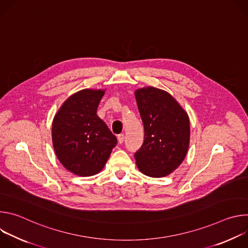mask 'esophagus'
Masks as SVG:
<instances>
[{
	"mask_svg": "<svg viewBox=\"0 0 248 248\" xmlns=\"http://www.w3.org/2000/svg\"><path fill=\"white\" fill-rule=\"evenodd\" d=\"M124 135L122 133V134H119L118 135V141H119V143L120 144H122L123 142H124Z\"/></svg>",
	"mask_w": 248,
	"mask_h": 248,
	"instance_id": "34e87169",
	"label": "esophagus"
}]
</instances>
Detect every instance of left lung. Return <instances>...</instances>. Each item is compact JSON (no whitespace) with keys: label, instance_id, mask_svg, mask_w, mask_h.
Returning <instances> with one entry per match:
<instances>
[{"label":"left lung","instance_id":"obj_1","mask_svg":"<svg viewBox=\"0 0 248 248\" xmlns=\"http://www.w3.org/2000/svg\"><path fill=\"white\" fill-rule=\"evenodd\" d=\"M144 126V142L135 153L139 170L163 178L184 162L189 146L190 123L187 113L170 93L146 86L134 91Z\"/></svg>","mask_w":248,"mask_h":248}]
</instances>
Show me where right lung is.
<instances>
[{"instance_id":"right-lung-1","label":"right lung","mask_w":248,"mask_h":248,"mask_svg":"<svg viewBox=\"0 0 248 248\" xmlns=\"http://www.w3.org/2000/svg\"><path fill=\"white\" fill-rule=\"evenodd\" d=\"M105 89H82L70 95L52 124L53 147L60 163L70 172L90 176L107 163L117 138L98 116Z\"/></svg>"}]
</instances>
